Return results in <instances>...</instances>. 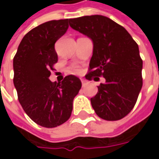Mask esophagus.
<instances>
[{
    "mask_svg": "<svg viewBox=\"0 0 159 159\" xmlns=\"http://www.w3.org/2000/svg\"><path fill=\"white\" fill-rule=\"evenodd\" d=\"M80 80H81V83H82V86L83 87H85V86H86V85H87V84H88V80H85V79H80Z\"/></svg>",
    "mask_w": 159,
    "mask_h": 159,
    "instance_id": "1",
    "label": "esophagus"
}]
</instances>
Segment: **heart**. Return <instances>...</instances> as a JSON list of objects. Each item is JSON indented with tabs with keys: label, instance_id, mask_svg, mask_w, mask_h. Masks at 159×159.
Here are the masks:
<instances>
[{
	"label": "heart",
	"instance_id": "obj_1",
	"mask_svg": "<svg viewBox=\"0 0 159 159\" xmlns=\"http://www.w3.org/2000/svg\"><path fill=\"white\" fill-rule=\"evenodd\" d=\"M70 72H73V73H78L79 72V69L77 68L76 66H72V67H70Z\"/></svg>",
	"mask_w": 159,
	"mask_h": 159
}]
</instances>
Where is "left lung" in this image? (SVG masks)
<instances>
[{
  "label": "left lung",
  "instance_id": "left-lung-1",
  "mask_svg": "<svg viewBox=\"0 0 159 159\" xmlns=\"http://www.w3.org/2000/svg\"><path fill=\"white\" fill-rule=\"evenodd\" d=\"M70 26L93 42V55L86 78L103 76L97 94L90 99L101 119L114 121L132 111L143 87V60L139 47L125 28L101 15L69 19Z\"/></svg>",
  "mask_w": 159,
  "mask_h": 159
}]
</instances>
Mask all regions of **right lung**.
<instances>
[{
    "instance_id": "add662e5",
    "label": "right lung",
    "mask_w": 159,
    "mask_h": 159,
    "mask_svg": "<svg viewBox=\"0 0 159 159\" xmlns=\"http://www.w3.org/2000/svg\"><path fill=\"white\" fill-rule=\"evenodd\" d=\"M68 22L52 20L32 29L24 36L13 59V82L22 108L36 124L48 128L69 119L73 99L81 88L80 80L74 75L58 83L49 80L57 62L55 43L66 33Z\"/></svg>"
}]
</instances>
